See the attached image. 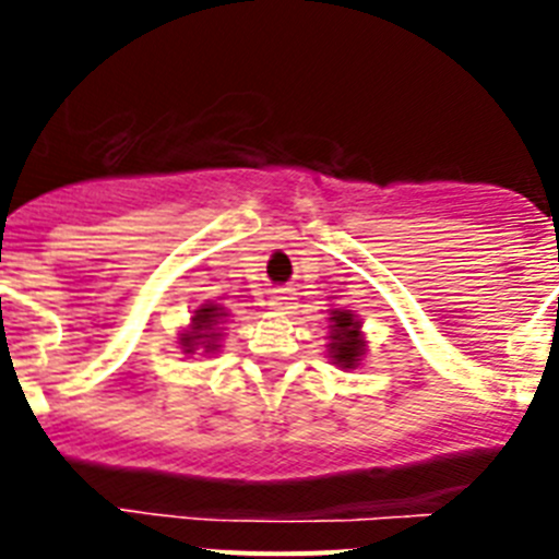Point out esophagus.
I'll use <instances>...</instances> for the list:
<instances>
[{
	"instance_id": "34e87169",
	"label": "esophagus",
	"mask_w": 559,
	"mask_h": 559,
	"mask_svg": "<svg viewBox=\"0 0 559 559\" xmlns=\"http://www.w3.org/2000/svg\"><path fill=\"white\" fill-rule=\"evenodd\" d=\"M269 308L271 310H294V294H290L288 288L274 290L269 299Z\"/></svg>"
}]
</instances>
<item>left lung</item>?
<instances>
[{"instance_id":"left-lung-1","label":"left lung","mask_w":559,"mask_h":559,"mask_svg":"<svg viewBox=\"0 0 559 559\" xmlns=\"http://www.w3.org/2000/svg\"><path fill=\"white\" fill-rule=\"evenodd\" d=\"M364 322L353 310H333L330 313V344L328 355L338 369H358L367 355V338H364Z\"/></svg>"}]
</instances>
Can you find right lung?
<instances>
[{
  "label": "right lung",
  "mask_w": 559,
  "mask_h": 559,
  "mask_svg": "<svg viewBox=\"0 0 559 559\" xmlns=\"http://www.w3.org/2000/svg\"><path fill=\"white\" fill-rule=\"evenodd\" d=\"M229 319V310L215 302H204L192 310L190 324L179 333V349L185 355H212L218 353L221 338H224V324Z\"/></svg>",
  "instance_id": "right-lung-1"
}]
</instances>
